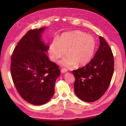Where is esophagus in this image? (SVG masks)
Listing matches in <instances>:
<instances>
[{
    "mask_svg": "<svg viewBox=\"0 0 126 126\" xmlns=\"http://www.w3.org/2000/svg\"><path fill=\"white\" fill-rule=\"evenodd\" d=\"M67 71V70L64 68H63L62 70H61V72H62V73H64V72H66Z\"/></svg>",
    "mask_w": 126,
    "mask_h": 126,
    "instance_id": "34e87169",
    "label": "esophagus"
}]
</instances>
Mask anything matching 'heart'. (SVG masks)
<instances>
[{"label": "heart", "instance_id": "obj_1", "mask_svg": "<svg viewBox=\"0 0 126 126\" xmlns=\"http://www.w3.org/2000/svg\"><path fill=\"white\" fill-rule=\"evenodd\" d=\"M96 48L93 38L81 31L62 33L57 41L54 40L49 48L51 60L57 62L66 54L67 57L61 63L67 67L83 66L93 59Z\"/></svg>", "mask_w": 126, "mask_h": 126}]
</instances>
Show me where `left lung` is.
Wrapping results in <instances>:
<instances>
[{"label":"left lung","mask_w":126,"mask_h":126,"mask_svg":"<svg viewBox=\"0 0 126 126\" xmlns=\"http://www.w3.org/2000/svg\"><path fill=\"white\" fill-rule=\"evenodd\" d=\"M100 46L90 63L72 71L75 77V93L83 101L94 102L107 90L114 71V58L111 48L104 38L99 36Z\"/></svg>","instance_id":"obj_1"}]
</instances>
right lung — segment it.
I'll return each instance as SVG.
<instances>
[{
	"label": "right lung",
	"instance_id": "right-lung-1",
	"mask_svg": "<svg viewBox=\"0 0 126 126\" xmlns=\"http://www.w3.org/2000/svg\"><path fill=\"white\" fill-rule=\"evenodd\" d=\"M45 27L31 29L19 41L11 55L10 71L20 96L34 105L45 104L54 94L59 67L45 52L49 48L41 39Z\"/></svg>",
	"mask_w": 126,
	"mask_h": 126
}]
</instances>
